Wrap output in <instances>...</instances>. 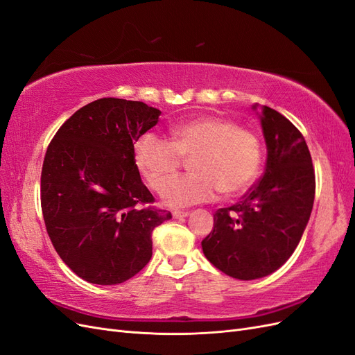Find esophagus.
<instances>
[{
    "mask_svg": "<svg viewBox=\"0 0 355 355\" xmlns=\"http://www.w3.org/2000/svg\"><path fill=\"white\" fill-rule=\"evenodd\" d=\"M189 216V211H180V210H175L173 211V218L175 219H184Z\"/></svg>",
    "mask_w": 355,
    "mask_h": 355,
    "instance_id": "34e87169",
    "label": "esophagus"
}]
</instances>
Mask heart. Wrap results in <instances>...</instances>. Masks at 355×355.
I'll return each mask as SVG.
<instances>
[{"instance_id":"1","label":"heart","mask_w":355,"mask_h":355,"mask_svg":"<svg viewBox=\"0 0 355 355\" xmlns=\"http://www.w3.org/2000/svg\"><path fill=\"white\" fill-rule=\"evenodd\" d=\"M191 158V175L169 184L183 159ZM135 163L149 188L164 192L168 206L206 202L220 191L225 197L249 188L262 163L261 141L249 128L220 116H201L170 127V141L154 133L139 136Z\"/></svg>"}]
</instances>
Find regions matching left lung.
<instances>
[{
  "label": "left lung",
  "instance_id": "8db88e82",
  "mask_svg": "<svg viewBox=\"0 0 355 355\" xmlns=\"http://www.w3.org/2000/svg\"><path fill=\"white\" fill-rule=\"evenodd\" d=\"M268 149L262 179L231 207L214 211L201 241L210 263L237 280L278 270L297 247L313 210L315 173L305 137L278 111L263 106Z\"/></svg>",
  "mask_w": 355,
  "mask_h": 355
}]
</instances>
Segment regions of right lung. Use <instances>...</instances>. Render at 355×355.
Here are the masks:
<instances>
[{
	"instance_id": "add662e5",
	"label": "right lung",
	"mask_w": 355,
	"mask_h": 355,
	"mask_svg": "<svg viewBox=\"0 0 355 355\" xmlns=\"http://www.w3.org/2000/svg\"><path fill=\"white\" fill-rule=\"evenodd\" d=\"M161 112L102 98L60 125L41 170V209L51 244L83 280L120 284L153 256V231L170 211L144 185L135 145Z\"/></svg>"
}]
</instances>
